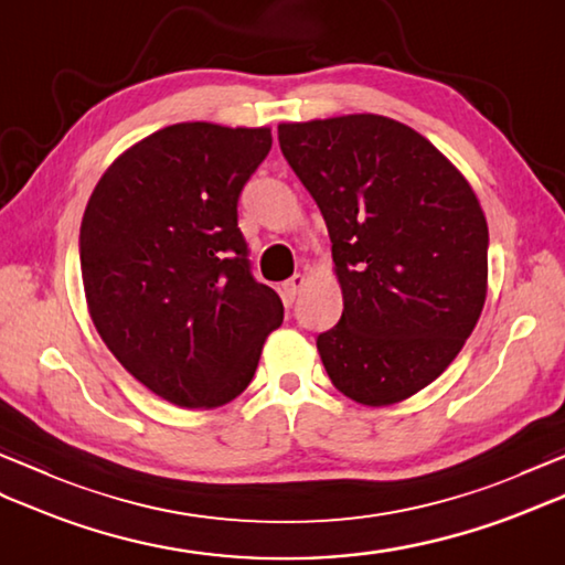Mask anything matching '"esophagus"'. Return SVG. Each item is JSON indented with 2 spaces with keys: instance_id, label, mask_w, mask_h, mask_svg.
Listing matches in <instances>:
<instances>
[{
  "instance_id": "34e87169",
  "label": "esophagus",
  "mask_w": 565,
  "mask_h": 565,
  "mask_svg": "<svg viewBox=\"0 0 565 565\" xmlns=\"http://www.w3.org/2000/svg\"><path fill=\"white\" fill-rule=\"evenodd\" d=\"M303 284H306V276H303V274H294L291 279L281 286V289H284V296L289 298V301H296V296L301 294Z\"/></svg>"
}]
</instances>
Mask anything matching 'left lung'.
Returning a JSON list of instances; mask_svg holds the SVG:
<instances>
[{"mask_svg":"<svg viewBox=\"0 0 565 565\" xmlns=\"http://www.w3.org/2000/svg\"><path fill=\"white\" fill-rule=\"evenodd\" d=\"M279 146L326 218L342 286V318L318 334L330 381L371 407L411 398L481 318V203L427 138L386 116L281 124Z\"/></svg>","mask_w":565,"mask_h":565,"instance_id":"obj_1","label":"left lung"}]
</instances>
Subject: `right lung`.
<instances>
[{"label":"right lung","instance_id":"1","mask_svg":"<svg viewBox=\"0 0 565 565\" xmlns=\"http://www.w3.org/2000/svg\"><path fill=\"white\" fill-rule=\"evenodd\" d=\"M269 150V128L167 126L126 150L84 209L89 316L128 374L167 403H231L281 326V298L252 276L237 227V199Z\"/></svg>","mask_w":565,"mask_h":565}]
</instances>
